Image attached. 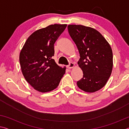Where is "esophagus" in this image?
I'll return each mask as SVG.
<instances>
[{
    "label": "esophagus",
    "instance_id": "1",
    "mask_svg": "<svg viewBox=\"0 0 129 129\" xmlns=\"http://www.w3.org/2000/svg\"><path fill=\"white\" fill-rule=\"evenodd\" d=\"M74 67H75V64H73V62H71L69 65H68L67 68L68 69H72L73 68H74Z\"/></svg>",
    "mask_w": 129,
    "mask_h": 129
}]
</instances>
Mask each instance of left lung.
<instances>
[{"instance_id":"left-lung-1","label":"left lung","mask_w":129,"mask_h":129,"mask_svg":"<svg viewBox=\"0 0 129 129\" xmlns=\"http://www.w3.org/2000/svg\"><path fill=\"white\" fill-rule=\"evenodd\" d=\"M69 34L80 53L78 66L83 77L77 82L78 88L94 93L105 85L113 69V52L110 44L100 32L82 25H68Z\"/></svg>"}]
</instances>
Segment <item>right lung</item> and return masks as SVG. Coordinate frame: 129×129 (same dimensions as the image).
<instances>
[{"instance_id":"obj_1","label":"right lung","mask_w":129,"mask_h":129,"mask_svg":"<svg viewBox=\"0 0 129 129\" xmlns=\"http://www.w3.org/2000/svg\"><path fill=\"white\" fill-rule=\"evenodd\" d=\"M67 24L50 25L35 31L28 37L19 55L21 72L34 89L41 93L58 86L66 67L58 66L52 58L54 44Z\"/></svg>"}]
</instances>
